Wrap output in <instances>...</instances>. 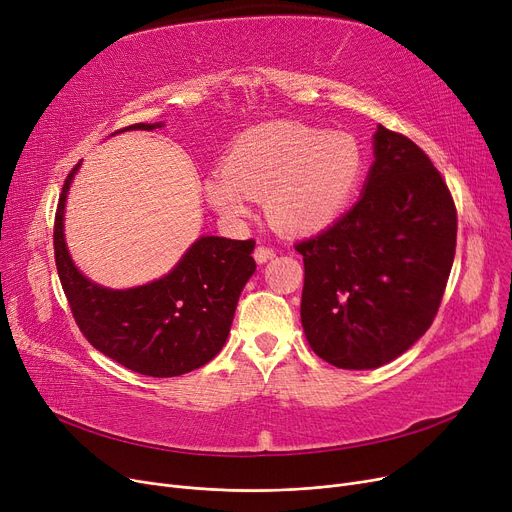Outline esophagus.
<instances>
[{
  "label": "esophagus",
  "instance_id": "34e87169",
  "mask_svg": "<svg viewBox=\"0 0 512 512\" xmlns=\"http://www.w3.org/2000/svg\"><path fill=\"white\" fill-rule=\"evenodd\" d=\"M255 259H257V263H265L267 259H272V257H276V249L274 247H265V245H259L257 249H255Z\"/></svg>",
  "mask_w": 512,
  "mask_h": 512
}]
</instances>
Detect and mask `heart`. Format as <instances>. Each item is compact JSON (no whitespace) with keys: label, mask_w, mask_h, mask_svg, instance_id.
I'll return each instance as SVG.
<instances>
[{"label":"heart","mask_w":512,"mask_h":512,"mask_svg":"<svg viewBox=\"0 0 512 512\" xmlns=\"http://www.w3.org/2000/svg\"><path fill=\"white\" fill-rule=\"evenodd\" d=\"M361 164V149L351 134L272 124L240 134L222 170L207 174L203 191L207 201L232 220L251 211V197L267 195L265 207L276 226L313 232L344 209Z\"/></svg>","instance_id":"b5f03b06"}]
</instances>
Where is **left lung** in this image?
I'll return each instance as SVG.
<instances>
[{
  "mask_svg": "<svg viewBox=\"0 0 512 512\" xmlns=\"http://www.w3.org/2000/svg\"><path fill=\"white\" fill-rule=\"evenodd\" d=\"M361 199L299 240L301 321L313 353L373 369L411 348L438 315L456 251V207L427 153L382 124Z\"/></svg>",
  "mask_w": 512,
  "mask_h": 512,
  "instance_id": "obj_1",
  "label": "left lung"
}]
</instances>
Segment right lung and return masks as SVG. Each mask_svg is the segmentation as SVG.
I'll return each instance as SVG.
<instances>
[{"instance_id": "1", "label": "right lung", "mask_w": 512, "mask_h": 512, "mask_svg": "<svg viewBox=\"0 0 512 512\" xmlns=\"http://www.w3.org/2000/svg\"><path fill=\"white\" fill-rule=\"evenodd\" d=\"M78 166L64 180L53 222L58 276L78 330L105 357L151 378H174L209 363L222 351L240 292L257 267L255 240L203 236L161 280L128 290L97 286L76 270L64 242V201Z\"/></svg>"}]
</instances>
